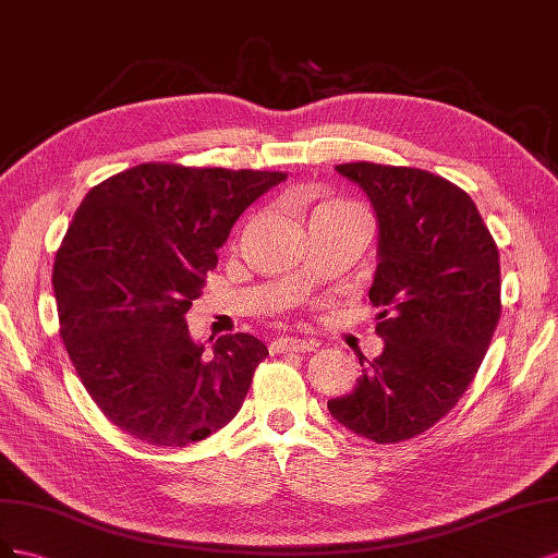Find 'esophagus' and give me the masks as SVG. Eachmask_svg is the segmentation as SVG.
I'll return each mask as SVG.
<instances>
[{
    "label": "esophagus",
    "instance_id": "1",
    "mask_svg": "<svg viewBox=\"0 0 558 558\" xmlns=\"http://www.w3.org/2000/svg\"><path fill=\"white\" fill-rule=\"evenodd\" d=\"M317 343L315 340H303V338H292V336H282L276 338L271 343V352L276 354H292V352H315Z\"/></svg>",
    "mask_w": 558,
    "mask_h": 558
}]
</instances>
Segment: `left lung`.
I'll return each instance as SVG.
<instances>
[{
  "label": "left lung",
  "instance_id": "obj_1",
  "mask_svg": "<svg viewBox=\"0 0 558 558\" xmlns=\"http://www.w3.org/2000/svg\"><path fill=\"white\" fill-rule=\"evenodd\" d=\"M336 171L368 196L377 268L368 299L383 354H359L362 377L329 412L352 434L401 442L457 405L500 317L498 247L473 199L440 175L371 161Z\"/></svg>",
  "mask_w": 558,
  "mask_h": 558
}]
</instances>
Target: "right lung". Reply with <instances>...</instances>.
Masks as SVG:
<instances>
[{
    "instance_id": "1",
    "label": "right lung",
    "mask_w": 558,
    "mask_h": 558,
    "mask_svg": "<svg viewBox=\"0 0 558 558\" xmlns=\"http://www.w3.org/2000/svg\"><path fill=\"white\" fill-rule=\"evenodd\" d=\"M280 171L138 165L81 202L52 266L60 333L109 422L157 447L204 440L241 410L266 345L250 333L210 343L185 313L241 213Z\"/></svg>"
}]
</instances>
